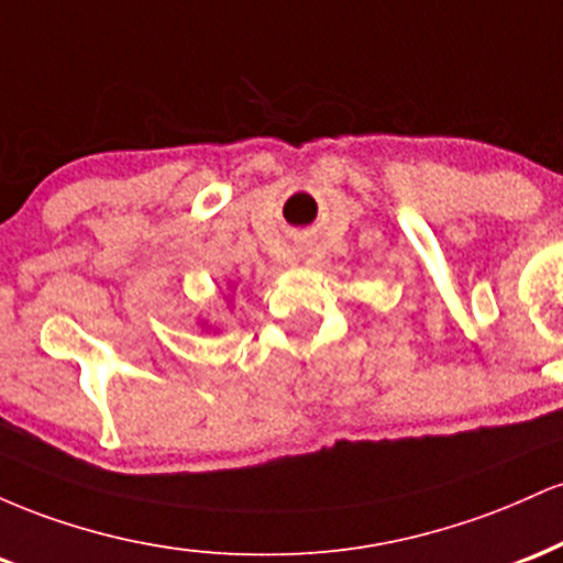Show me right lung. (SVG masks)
<instances>
[{"label":"right lung","mask_w":563,"mask_h":563,"mask_svg":"<svg viewBox=\"0 0 563 563\" xmlns=\"http://www.w3.org/2000/svg\"><path fill=\"white\" fill-rule=\"evenodd\" d=\"M232 288H235V283H228V290H232ZM228 303H230V299H228ZM198 328H200V331H203V333H209V331H219V328H214V325H209V320H200L198 322Z\"/></svg>","instance_id":"obj_1"}]
</instances>
